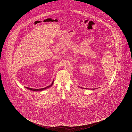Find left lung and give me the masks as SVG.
<instances>
[{
	"label": "left lung",
	"mask_w": 132,
	"mask_h": 132,
	"mask_svg": "<svg viewBox=\"0 0 132 132\" xmlns=\"http://www.w3.org/2000/svg\"><path fill=\"white\" fill-rule=\"evenodd\" d=\"M80 88H84V89H91V90H95V89H97V88H93V89H88V88H83V87H80Z\"/></svg>",
	"instance_id": "8db88e82"
}]
</instances>
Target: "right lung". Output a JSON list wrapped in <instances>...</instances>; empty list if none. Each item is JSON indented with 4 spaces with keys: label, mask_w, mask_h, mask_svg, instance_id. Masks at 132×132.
<instances>
[{
    "label": "right lung",
    "mask_w": 132,
    "mask_h": 132,
    "mask_svg": "<svg viewBox=\"0 0 132 132\" xmlns=\"http://www.w3.org/2000/svg\"><path fill=\"white\" fill-rule=\"evenodd\" d=\"M53 82H54V80H53V81L52 82V83L50 85V86H48L47 87H44V88H42L34 89L31 88H29V87H26V88L27 89H28L30 90L31 91H35V92H40V91H43V90H44L45 89H46L48 88H49V87H52V85H53Z\"/></svg>",
    "instance_id": "1"
}]
</instances>
